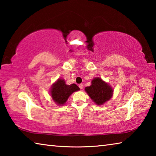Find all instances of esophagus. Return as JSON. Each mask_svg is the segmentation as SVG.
I'll use <instances>...</instances> for the list:
<instances>
[{"instance_id":"1","label":"esophagus","mask_w":156,"mask_h":156,"mask_svg":"<svg viewBox=\"0 0 156 156\" xmlns=\"http://www.w3.org/2000/svg\"><path fill=\"white\" fill-rule=\"evenodd\" d=\"M79 87H80V89H83V84H79Z\"/></svg>"}]
</instances>
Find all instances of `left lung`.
Wrapping results in <instances>:
<instances>
[{
    "label": "left lung",
    "instance_id": "left-lung-1",
    "mask_svg": "<svg viewBox=\"0 0 156 156\" xmlns=\"http://www.w3.org/2000/svg\"><path fill=\"white\" fill-rule=\"evenodd\" d=\"M84 90L97 105H102L109 101L113 94L112 86L100 77L94 78L91 85L86 87Z\"/></svg>",
    "mask_w": 156,
    "mask_h": 156
}]
</instances>
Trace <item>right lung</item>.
<instances>
[{"label":"right lung","instance_id":"add662e5","mask_svg":"<svg viewBox=\"0 0 156 156\" xmlns=\"http://www.w3.org/2000/svg\"><path fill=\"white\" fill-rule=\"evenodd\" d=\"M80 90L76 84H67L64 79L59 78L52 84L49 94L52 100L58 106H62L73 92Z\"/></svg>","mask_w":156,"mask_h":156}]
</instances>
